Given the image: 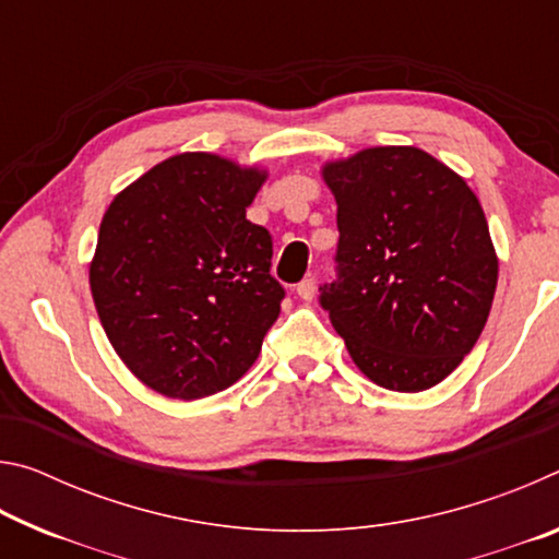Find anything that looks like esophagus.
<instances>
[{"label": "esophagus", "instance_id": "obj_1", "mask_svg": "<svg viewBox=\"0 0 559 559\" xmlns=\"http://www.w3.org/2000/svg\"><path fill=\"white\" fill-rule=\"evenodd\" d=\"M296 293H298V298H302V300H313L316 298V278L313 276L302 278L296 286Z\"/></svg>", "mask_w": 559, "mask_h": 559}]
</instances>
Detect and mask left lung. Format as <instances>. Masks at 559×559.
<instances>
[{"instance_id":"left-lung-1","label":"left lung","mask_w":559,"mask_h":559,"mask_svg":"<svg viewBox=\"0 0 559 559\" xmlns=\"http://www.w3.org/2000/svg\"><path fill=\"white\" fill-rule=\"evenodd\" d=\"M337 202L335 281L320 306L374 384L421 392L484 330L498 259L476 194L419 147H370L323 167Z\"/></svg>"}]
</instances>
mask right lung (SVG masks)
I'll return each instance as SVG.
<instances>
[{
    "instance_id": "obj_1",
    "label": "right lung",
    "mask_w": 559,
    "mask_h": 559,
    "mask_svg": "<svg viewBox=\"0 0 559 559\" xmlns=\"http://www.w3.org/2000/svg\"><path fill=\"white\" fill-rule=\"evenodd\" d=\"M266 173L219 155L165 159L110 202L91 293L128 370L173 400H202L257 362L286 298L273 239L246 219Z\"/></svg>"
}]
</instances>
